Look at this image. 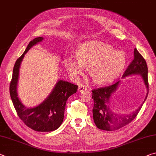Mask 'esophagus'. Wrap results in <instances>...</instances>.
<instances>
[{"instance_id":"obj_1","label":"esophagus","mask_w":156,"mask_h":156,"mask_svg":"<svg viewBox=\"0 0 156 156\" xmlns=\"http://www.w3.org/2000/svg\"><path fill=\"white\" fill-rule=\"evenodd\" d=\"M85 90H87V87H86L85 85H81L78 87V91H80V92H82V91H85Z\"/></svg>"}]
</instances>
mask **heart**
<instances>
[{"instance_id": "obj_1", "label": "heart", "mask_w": 156, "mask_h": 156, "mask_svg": "<svg viewBox=\"0 0 156 156\" xmlns=\"http://www.w3.org/2000/svg\"><path fill=\"white\" fill-rule=\"evenodd\" d=\"M76 62L66 60L65 65L68 72L77 78L83 74V69L88 71L94 83L105 85L112 83L123 72L127 58L123 51H116L109 44L88 41L81 44L75 53Z\"/></svg>"}]
</instances>
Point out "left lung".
I'll list each match as a JSON object with an SVG mask.
<instances>
[{"label":"left lung","mask_w":156,"mask_h":156,"mask_svg":"<svg viewBox=\"0 0 156 156\" xmlns=\"http://www.w3.org/2000/svg\"><path fill=\"white\" fill-rule=\"evenodd\" d=\"M133 74H140L142 76L147 88V94L144 101L147 99L149 94V80H148V67L147 62L143 56L139 53L137 48L134 50V59L126 69L123 74V78ZM119 82H117L112 85L94 89L92 98L94 99L93 118L96 126L101 130H116L120 129L130 123L137 117V114L143 105H141L137 110L127 115H119L112 112L110 108V98L115 92Z\"/></svg>","instance_id":"obj_1"}]
</instances>
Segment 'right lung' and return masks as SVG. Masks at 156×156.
I'll use <instances>...</instances> for the list:
<instances>
[{"label": "right lung", "mask_w": 156, "mask_h": 156, "mask_svg": "<svg viewBox=\"0 0 156 156\" xmlns=\"http://www.w3.org/2000/svg\"><path fill=\"white\" fill-rule=\"evenodd\" d=\"M42 40L43 37H41L33 39L22 55L16 60L9 85V94L17 115L27 126L37 132H50L60 126L64 119L66 101L69 96L76 92L78 86L66 81L60 80L48 97L39 105L33 108H27L22 104L16 93L21 62L29 49Z\"/></svg>", "instance_id": "right-lung-1"}]
</instances>
